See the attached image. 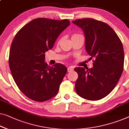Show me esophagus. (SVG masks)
I'll list each match as a JSON object with an SVG mask.
<instances>
[{
  "mask_svg": "<svg viewBox=\"0 0 129 129\" xmlns=\"http://www.w3.org/2000/svg\"><path fill=\"white\" fill-rule=\"evenodd\" d=\"M73 70H74V68H72V67H69V68H68V72H72V71H73Z\"/></svg>",
  "mask_w": 129,
  "mask_h": 129,
  "instance_id": "1",
  "label": "esophagus"
}]
</instances>
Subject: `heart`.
I'll list each match as a JSON object with an SVG mask.
<instances>
[{
    "instance_id": "heart-1",
    "label": "heart",
    "mask_w": 129,
    "mask_h": 129,
    "mask_svg": "<svg viewBox=\"0 0 129 129\" xmlns=\"http://www.w3.org/2000/svg\"><path fill=\"white\" fill-rule=\"evenodd\" d=\"M78 35H80V34H74L72 35V38H73V37H77V36H78Z\"/></svg>"
}]
</instances>
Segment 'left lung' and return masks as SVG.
I'll return each mask as SVG.
<instances>
[{
	"label": "left lung",
	"mask_w": 129,
	"mask_h": 129,
	"mask_svg": "<svg viewBox=\"0 0 129 129\" xmlns=\"http://www.w3.org/2000/svg\"><path fill=\"white\" fill-rule=\"evenodd\" d=\"M72 23L83 30L86 51L91 59H95L92 68L74 69L78 75L75 84L76 92L88 100H101L114 89L122 74V43L115 31L104 22L86 18Z\"/></svg>",
	"instance_id": "1"
}]
</instances>
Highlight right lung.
Masks as SVG:
<instances>
[{"label":"right lung","instance_id":"obj_1","mask_svg":"<svg viewBox=\"0 0 129 129\" xmlns=\"http://www.w3.org/2000/svg\"><path fill=\"white\" fill-rule=\"evenodd\" d=\"M69 25L68 19L38 18L15 35L9 54V67L18 88L31 100L44 102L58 92L68 69L60 63L48 66L45 53L53 48L57 37Z\"/></svg>","mask_w":129,"mask_h":129}]
</instances>
